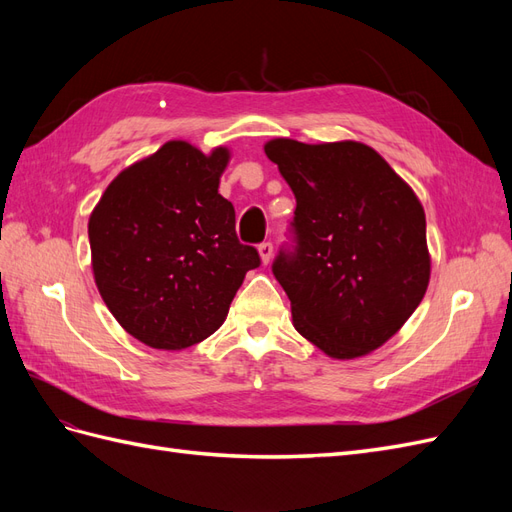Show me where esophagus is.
Here are the masks:
<instances>
[{
	"instance_id": "34e87169",
	"label": "esophagus",
	"mask_w": 512,
	"mask_h": 512,
	"mask_svg": "<svg viewBox=\"0 0 512 512\" xmlns=\"http://www.w3.org/2000/svg\"><path fill=\"white\" fill-rule=\"evenodd\" d=\"M258 256H260L262 265H269L271 258H273V245L269 241L267 243H260L258 245Z\"/></svg>"
}]
</instances>
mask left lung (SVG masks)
Returning <instances> with one entry per match:
<instances>
[{
    "label": "left lung",
    "mask_w": 512,
    "mask_h": 512,
    "mask_svg": "<svg viewBox=\"0 0 512 512\" xmlns=\"http://www.w3.org/2000/svg\"><path fill=\"white\" fill-rule=\"evenodd\" d=\"M297 198V247L273 262L292 324L331 359H359L404 327L423 301L431 256L410 185L359 141L265 143Z\"/></svg>",
    "instance_id": "obj_1"
}]
</instances>
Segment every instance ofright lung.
Returning <instances> with one entry per match:
<instances>
[{
    "mask_svg": "<svg viewBox=\"0 0 512 512\" xmlns=\"http://www.w3.org/2000/svg\"><path fill=\"white\" fill-rule=\"evenodd\" d=\"M228 147L168 141L123 168L89 215L91 269L115 320L156 350H183L222 327L245 273L235 207L218 192Z\"/></svg>",
    "mask_w": 512,
    "mask_h": 512,
    "instance_id": "1",
    "label": "right lung"
}]
</instances>
